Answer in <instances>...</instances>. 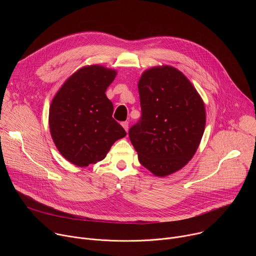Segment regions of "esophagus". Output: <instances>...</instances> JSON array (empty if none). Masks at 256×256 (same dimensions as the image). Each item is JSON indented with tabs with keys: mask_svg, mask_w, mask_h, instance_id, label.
I'll return each mask as SVG.
<instances>
[{
	"mask_svg": "<svg viewBox=\"0 0 256 256\" xmlns=\"http://www.w3.org/2000/svg\"><path fill=\"white\" fill-rule=\"evenodd\" d=\"M122 126H124V128L126 130V132L128 130V122H124L122 124Z\"/></svg>",
	"mask_w": 256,
	"mask_h": 256,
	"instance_id": "34e87169",
	"label": "esophagus"
}]
</instances>
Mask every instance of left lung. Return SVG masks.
I'll use <instances>...</instances> for the list:
<instances>
[{
	"instance_id": "left-lung-1",
	"label": "left lung",
	"mask_w": 256,
	"mask_h": 256,
	"mask_svg": "<svg viewBox=\"0 0 256 256\" xmlns=\"http://www.w3.org/2000/svg\"><path fill=\"white\" fill-rule=\"evenodd\" d=\"M142 116L128 130L140 163L164 177L196 154L206 126L204 104L190 81L171 66L144 70L138 84Z\"/></svg>"
}]
</instances>
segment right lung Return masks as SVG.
Returning <instances> with one entry per match:
<instances>
[{
  "label": "right lung",
  "mask_w": 256,
  "mask_h": 256,
  "mask_svg": "<svg viewBox=\"0 0 256 256\" xmlns=\"http://www.w3.org/2000/svg\"><path fill=\"white\" fill-rule=\"evenodd\" d=\"M116 74L99 64L83 66L54 97L50 134L58 152L72 164L87 167L103 160L114 142L126 136L112 118L114 104L105 94Z\"/></svg>",
  "instance_id": "add662e5"
}]
</instances>
